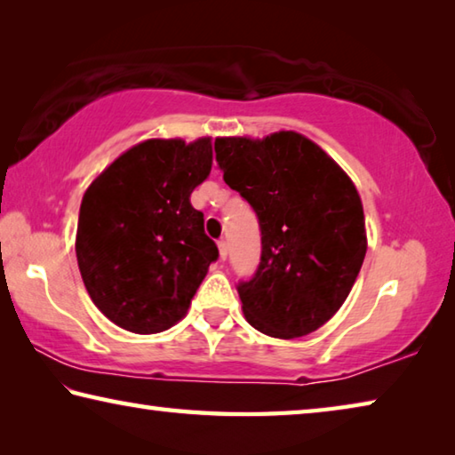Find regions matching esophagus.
Returning <instances> with one entry per match:
<instances>
[{"mask_svg":"<svg viewBox=\"0 0 455 455\" xmlns=\"http://www.w3.org/2000/svg\"><path fill=\"white\" fill-rule=\"evenodd\" d=\"M219 252H220V259L225 260L227 255H228V244H227L225 238H220V241H219Z\"/></svg>","mask_w":455,"mask_h":455,"instance_id":"34e87169","label":"esophagus"}]
</instances>
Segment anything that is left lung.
Here are the masks:
<instances>
[{
    "label": "left lung",
    "mask_w": 455,
    "mask_h": 455,
    "mask_svg": "<svg viewBox=\"0 0 455 455\" xmlns=\"http://www.w3.org/2000/svg\"><path fill=\"white\" fill-rule=\"evenodd\" d=\"M222 179L257 212L260 263L236 284L244 319L276 339L309 335L345 303L367 238L355 184L297 132L217 138Z\"/></svg>",
    "instance_id": "obj_1"
}]
</instances>
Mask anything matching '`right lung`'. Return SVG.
Returning <instances> with one entry per match:
<instances>
[{
    "instance_id": "right-lung-1",
    "label": "right lung",
    "mask_w": 455,
    "mask_h": 455,
    "mask_svg": "<svg viewBox=\"0 0 455 455\" xmlns=\"http://www.w3.org/2000/svg\"><path fill=\"white\" fill-rule=\"evenodd\" d=\"M211 138L146 140L122 154L82 198L76 257L92 301L132 333L179 323L219 259L190 195L211 172Z\"/></svg>"
}]
</instances>
